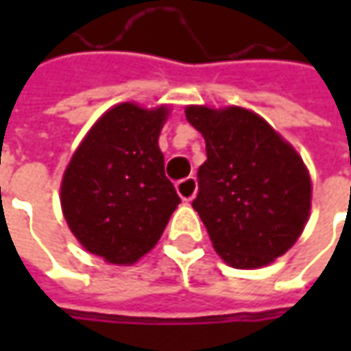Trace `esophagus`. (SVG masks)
<instances>
[{"label": "esophagus", "mask_w": 351, "mask_h": 351, "mask_svg": "<svg viewBox=\"0 0 351 351\" xmlns=\"http://www.w3.org/2000/svg\"><path fill=\"white\" fill-rule=\"evenodd\" d=\"M176 189H178V195L182 197L183 201H191L197 193V180L195 178H185L182 182H178Z\"/></svg>", "instance_id": "obj_1"}]
</instances>
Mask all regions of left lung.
Listing matches in <instances>:
<instances>
[{
    "instance_id": "1",
    "label": "left lung",
    "mask_w": 351,
    "mask_h": 351,
    "mask_svg": "<svg viewBox=\"0 0 351 351\" xmlns=\"http://www.w3.org/2000/svg\"><path fill=\"white\" fill-rule=\"evenodd\" d=\"M185 117L205 138L193 209L217 254L238 269L271 263L297 242L311 213L301 156L248 109L191 105Z\"/></svg>"
}]
</instances>
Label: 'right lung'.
<instances>
[{
  "mask_svg": "<svg viewBox=\"0 0 351 351\" xmlns=\"http://www.w3.org/2000/svg\"><path fill=\"white\" fill-rule=\"evenodd\" d=\"M166 117L168 107L115 105L91 127L64 171L66 223L105 262L134 263L150 252L182 203L158 146Z\"/></svg>",
  "mask_w": 351,
  "mask_h": 351,
  "instance_id": "obj_1",
  "label": "right lung"
}]
</instances>
